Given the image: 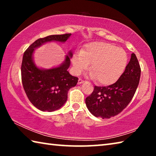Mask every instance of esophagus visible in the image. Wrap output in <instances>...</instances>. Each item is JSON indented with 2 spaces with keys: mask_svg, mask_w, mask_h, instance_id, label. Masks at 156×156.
Here are the masks:
<instances>
[{
  "mask_svg": "<svg viewBox=\"0 0 156 156\" xmlns=\"http://www.w3.org/2000/svg\"><path fill=\"white\" fill-rule=\"evenodd\" d=\"M84 83V80H83V79H82V78H79L78 79V84H82V83Z\"/></svg>",
  "mask_w": 156,
  "mask_h": 156,
  "instance_id": "obj_1",
  "label": "esophagus"
}]
</instances>
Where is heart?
<instances>
[{
    "label": "heart",
    "mask_w": 156,
    "mask_h": 156,
    "mask_svg": "<svg viewBox=\"0 0 156 156\" xmlns=\"http://www.w3.org/2000/svg\"><path fill=\"white\" fill-rule=\"evenodd\" d=\"M127 62L125 50L104 42L86 44L82 51L76 54L72 59L76 73L87 69L91 64V76L102 85L115 83L125 72Z\"/></svg>",
    "instance_id": "heart-1"
}]
</instances>
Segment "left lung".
Instances as JSON below:
<instances>
[{
  "instance_id": "obj_1",
  "label": "left lung",
  "mask_w": 156,
  "mask_h": 156,
  "mask_svg": "<svg viewBox=\"0 0 156 156\" xmlns=\"http://www.w3.org/2000/svg\"><path fill=\"white\" fill-rule=\"evenodd\" d=\"M141 69L135 54L120 78L107 87L95 86L90 96L86 98L87 109L96 117L102 119L117 115L127 106L138 87Z\"/></svg>"
}]
</instances>
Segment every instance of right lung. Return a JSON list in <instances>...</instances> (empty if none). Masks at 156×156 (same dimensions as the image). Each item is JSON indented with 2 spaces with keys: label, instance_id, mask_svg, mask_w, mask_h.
Segmentation results:
<instances>
[{
  "label": "right lung",
  "instance_id": "right-lung-1",
  "mask_svg": "<svg viewBox=\"0 0 156 156\" xmlns=\"http://www.w3.org/2000/svg\"><path fill=\"white\" fill-rule=\"evenodd\" d=\"M72 34L51 35L39 38L26 49L21 65V79L28 99L34 107L43 112H54L60 109L67 100L69 89L75 87L78 78L69 74L72 53H69L65 62L59 67L41 69L34 65V50L50 41L65 42Z\"/></svg>",
  "mask_w": 156,
  "mask_h": 156
}]
</instances>
